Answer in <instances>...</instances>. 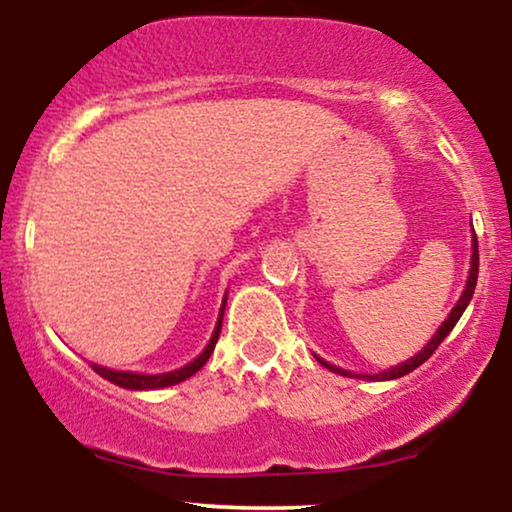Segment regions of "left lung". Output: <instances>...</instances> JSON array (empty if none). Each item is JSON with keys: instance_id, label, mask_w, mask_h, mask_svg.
Returning <instances> with one entry per match:
<instances>
[{"instance_id": "1", "label": "left lung", "mask_w": 512, "mask_h": 512, "mask_svg": "<svg viewBox=\"0 0 512 512\" xmlns=\"http://www.w3.org/2000/svg\"><path fill=\"white\" fill-rule=\"evenodd\" d=\"M477 275H479V249H477V237H474V244H472V268H470V280H467V287H465V292H462V297H460V302L455 304V309L450 311V316L446 318V321H443V326L438 328V333L434 335V338H431V342L429 345L424 347L422 352L419 354H414L412 359H407V362H402L400 366H393V369L390 371H383V374H350V371H342V369H338V366H330L328 362H323V359H318V362H321L323 366H326V369H330V371H335V374H340V376H357V378H371V381H390V378H400V376H405V374H410V371H414L417 369V366H422L426 359L431 357V354H434L436 350H438V345H441L443 340H446V335L450 333V330L455 328V323L460 321V316H462V311L467 309V304H470V299H472V294H474V287H477Z\"/></svg>"}]
</instances>
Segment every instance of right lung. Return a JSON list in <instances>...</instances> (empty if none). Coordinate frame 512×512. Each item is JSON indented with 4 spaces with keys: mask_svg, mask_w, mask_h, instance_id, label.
<instances>
[{
    "mask_svg": "<svg viewBox=\"0 0 512 512\" xmlns=\"http://www.w3.org/2000/svg\"><path fill=\"white\" fill-rule=\"evenodd\" d=\"M222 311H225V302H222ZM222 311H220V318H218V326H215L213 338H210L206 350L198 354L194 362L182 366V369L167 371V374H158V376H146V374H129V371H112V369H105V366H98V364H90V366H93L95 374L107 378V381L114 383V386L129 388V390H153V388H165V386H174V383H182L189 376H194L196 371L208 362L210 354H213L215 342H218V338H220Z\"/></svg>",
    "mask_w": 512,
    "mask_h": 512,
    "instance_id": "right-lung-1",
    "label": "right lung"
}]
</instances>
